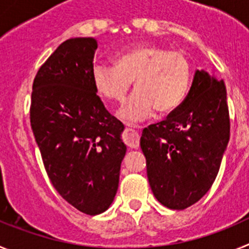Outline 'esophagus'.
<instances>
[{
	"label": "esophagus",
	"mask_w": 249,
	"mask_h": 249,
	"mask_svg": "<svg viewBox=\"0 0 249 249\" xmlns=\"http://www.w3.org/2000/svg\"><path fill=\"white\" fill-rule=\"evenodd\" d=\"M122 140L124 144L131 148H137L140 146V136L133 128H126L122 136Z\"/></svg>",
	"instance_id": "obj_1"
}]
</instances>
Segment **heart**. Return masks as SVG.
<instances>
[{
  "label": "heart",
  "mask_w": 249,
  "mask_h": 249,
  "mask_svg": "<svg viewBox=\"0 0 249 249\" xmlns=\"http://www.w3.org/2000/svg\"><path fill=\"white\" fill-rule=\"evenodd\" d=\"M192 67L179 51L160 46H137L118 54L114 66L96 63L92 67L94 89L105 100L121 102L133 82L135 92L118 109L127 123L144 121L156 112L175 111L190 89Z\"/></svg>",
  "instance_id": "1"
}]
</instances>
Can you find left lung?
Returning a JSON list of instances; mask_svg holds the SVG:
<instances>
[{
    "label": "left lung",
    "instance_id": "obj_1",
    "mask_svg": "<svg viewBox=\"0 0 249 249\" xmlns=\"http://www.w3.org/2000/svg\"><path fill=\"white\" fill-rule=\"evenodd\" d=\"M223 80L197 70L183 102L142 132L147 177L158 202L184 210L206 195L218 175L230 141Z\"/></svg>",
    "mask_w": 249,
    "mask_h": 249
}]
</instances>
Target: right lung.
<instances>
[{"mask_svg": "<svg viewBox=\"0 0 249 249\" xmlns=\"http://www.w3.org/2000/svg\"><path fill=\"white\" fill-rule=\"evenodd\" d=\"M92 37L70 38L37 71L30 121L51 183L86 214L105 212L117 193L126 155L123 124L97 96L92 82Z\"/></svg>", "mask_w": 249, "mask_h": 249, "instance_id": "obj_1", "label": "right lung"}]
</instances>
